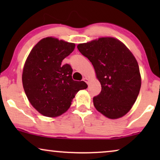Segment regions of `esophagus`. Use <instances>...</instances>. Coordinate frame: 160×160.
Returning <instances> with one entry per match:
<instances>
[{
    "instance_id": "34e87169",
    "label": "esophagus",
    "mask_w": 160,
    "mask_h": 160,
    "mask_svg": "<svg viewBox=\"0 0 160 160\" xmlns=\"http://www.w3.org/2000/svg\"><path fill=\"white\" fill-rule=\"evenodd\" d=\"M83 80H84L85 82L87 83V84H89V78H83Z\"/></svg>"
}]
</instances>
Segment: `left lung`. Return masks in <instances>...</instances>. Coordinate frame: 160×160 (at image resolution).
Segmentation results:
<instances>
[{
    "label": "left lung",
    "instance_id": "obj_1",
    "mask_svg": "<svg viewBox=\"0 0 160 160\" xmlns=\"http://www.w3.org/2000/svg\"><path fill=\"white\" fill-rule=\"evenodd\" d=\"M78 49L89 59L101 84V92L93 98L98 111L111 119L128 113L138 96L141 76L136 59L122 41L101 37L79 43Z\"/></svg>",
    "mask_w": 160,
    "mask_h": 160
}]
</instances>
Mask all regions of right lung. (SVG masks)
<instances>
[{
    "instance_id": "obj_1",
    "label": "right lung",
    "mask_w": 160,
    "mask_h": 160,
    "mask_svg": "<svg viewBox=\"0 0 160 160\" xmlns=\"http://www.w3.org/2000/svg\"><path fill=\"white\" fill-rule=\"evenodd\" d=\"M75 46L47 37L34 46L26 59L22 76L24 90L32 107L45 117L62 115L68 110L76 93L87 88L83 81L73 80L71 65H62Z\"/></svg>"
}]
</instances>
